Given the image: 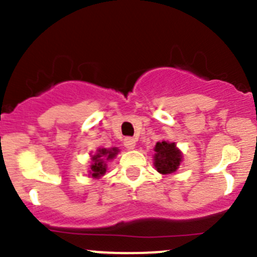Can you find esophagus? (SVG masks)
<instances>
[{
  "instance_id": "34e87169",
  "label": "esophagus",
  "mask_w": 257,
  "mask_h": 257,
  "mask_svg": "<svg viewBox=\"0 0 257 257\" xmlns=\"http://www.w3.org/2000/svg\"><path fill=\"white\" fill-rule=\"evenodd\" d=\"M123 143H124V145H125L126 149L132 150V149H134V148H136L137 141H136V139H134V138H131V137H128V138L124 139Z\"/></svg>"
}]
</instances>
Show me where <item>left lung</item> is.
Segmentation results:
<instances>
[{"mask_svg":"<svg viewBox=\"0 0 257 257\" xmlns=\"http://www.w3.org/2000/svg\"><path fill=\"white\" fill-rule=\"evenodd\" d=\"M154 167L163 175L177 172L183 162V153L175 143L158 142L154 147Z\"/></svg>","mask_w":257,"mask_h":257,"instance_id":"obj_1","label":"left lung"}]
</instances>
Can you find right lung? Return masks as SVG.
I'll use <instances>...</instances> for the list:
<instances>
[{"label":"right lung","instance_id":"1","mask_svg":"<svg viewBox=\"0 0 257 257\" xmlns=\"http://www.w3.org/2000/svg\"><path fill=\"white\" fill-rule=\"evenodd\" d=\"M120 152L116 147L109 148H102V149H98L95 152V154L90 155V165H89V174L92 178L99 179L107 172V162L114 159L116 157V154Z\"/></svg>","mask_w":257,"mask_h":257}]
</instances>
